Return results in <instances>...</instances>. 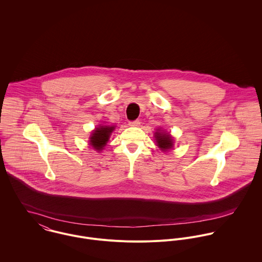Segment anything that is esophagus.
Masks as SVG:
<instances>
[{
  "label": "esophagus",
  "mask_w": 262,
  "mask_h": 262,
  "mask_svg": "<svg viewBox=\"0 0 262 262\" xmlns=\"http://www.w3.org/2000/svg\"><path fill=\"white\" fill-rule=\"evenodd\" d=\"M129 125H130L131 127H138V126L140 125V121H139V120L132 121V122H130V123H129Z\"/></svg>",
  "instance_id": "obj_1"
}]
</instances>
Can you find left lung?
Listing matches in <instances>:
<instances>
[{
	"label": "left lung",
	"instance_id": "1",
	"mask_svg": "<svg viewBox=\"0 0 262 262\" xmlns=\"http://www.w3.org/2000/svg\"><path fill=\"white\" fill-rule=\"evenodd\" d=\"M156 145L162 151H168L173 147V138L169 133L161 132L159 129L154 133Z\"/></svg>",
	"mask_w": 262,
	"mask_h": 262
}]
</instances>
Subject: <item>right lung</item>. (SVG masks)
Wrapping results in <instances>:
<instances>
[{"label":"right lung","instance_id":"add662e5","mask_svg":"<svg viewBox=\"0 0 262 262\" xmlns=\"http://www.w3.org/2000/svg\"><path fill=\"white\" fill-rule=\"evenodd\" d=\"M114 130H115V126L100 125L98 128H96L92 132V135L90 137V145L98 152L104 149Z\"/></svg>","mask_w":262,"mask_h":262}]
</instances>
